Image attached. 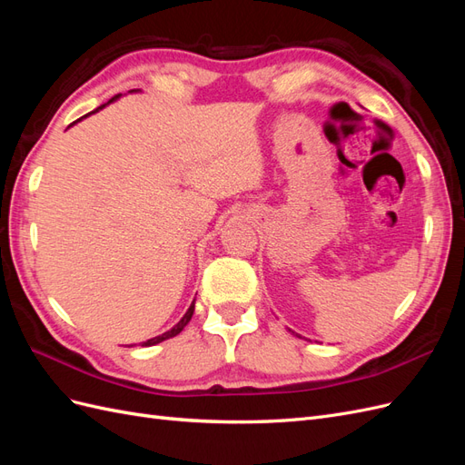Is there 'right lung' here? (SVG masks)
<instances>
[{
    "mask_svg": "<svg viewBox=\"0 0 465 465\" xmlns=\"http://www.w3.org/2000/svg\"><path fill=\"white\" fill-rule=\"evenodd\" d=\"M120 94H116V96H112L110 98V101L108 103H112V101H116V98H118ZM104 106V104H103ZM103 106H98V108H103ZM96 108V110H98ZM192 314H193V302H192V306L188 308V312L184 314V318H182L178 323H176V326L173 328V330H168V331H164L163 335H157V337H153V340H147V341H143V345L145 347H151V345H157V343H161V341H164V340H171V337H174V335H178L182 330H184V326H186V323L192 320Z\"/></svg>",
    "mask_w": 465,
    "mask_h": 465,
    "instance_id": "add662e5",
    "label": "right lung"
}]
</instances>
